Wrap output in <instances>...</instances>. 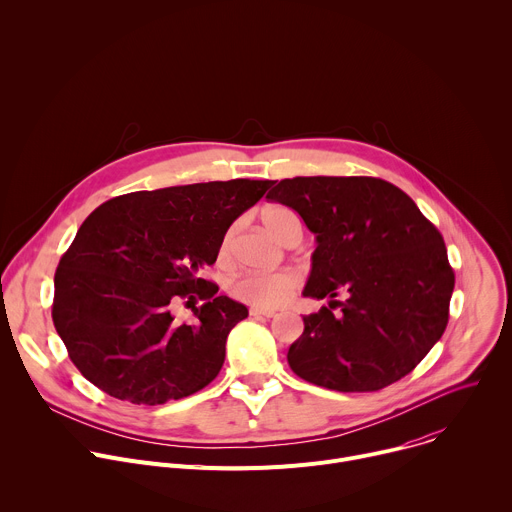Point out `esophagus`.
I'll list each match as a JSON object with an SVG mask.
<instances>
[{
  "label": "esophagus",
  "instance_id": "obj_1",
  "mask_svg": "<svg viewBox=\"0 0 512 512\" xmlns=\"http://www.w3.org/2000/svg\"><path fill=\"white\" fill-rule=\"evenodd\" d=\"M251 316H263V318H273L275 316V310H261V308H251L249 310Z\"/></svg>",
  "mask_w": 512,
  "mask_h": 512
}]
</instances>
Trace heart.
Returning <instances> with one entry per match:
<instances>
[{
  "instance_id": "b5f03b06",
  "label": "heart",
  "mask_w": 512,
  "mask_h": 512,
  "mask_svg": "<svg viewBox=\"0 0 512 512\" xmlns=\"http://www.w3.org/2000/svg\"><path fill=\"white\" fill-rule=\"evenodd\" d=\"M261 223L265 231L283 243L291 233L300 231V221L294 210H289L285 206H267L261 212ZM218 263L229 265L233 259V229L225 233L221 239V245H218ZM300 285V277L296 271L291 269H281L273 273H243L237 275L229 283V294L251 306V308H261V310H273L289 302V298L294 296V291Z\"/></svg>"
}]
</instances>
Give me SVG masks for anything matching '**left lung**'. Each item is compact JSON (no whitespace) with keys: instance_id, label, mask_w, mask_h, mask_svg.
I'll return each mask as SVG.
<instances>
[{"instance_id":"8db88e82","label":"left lung","mask_w":512,"mask_h":512,"mask_svg":"<svg viewBox=\"0 0 512 512\" xmlns=\"http://www.w3.org/2000/svg\"><path fill=\"white\" fill-rule=\"evenodd\" d=\"M267 198L294 208L316 235L304 296L330 298L304 316V334L287 352L291 371L342 393L379 391L409 375L450 318L456 277L440 231L381 178H287Z\"/></svg>"}]
</instances>
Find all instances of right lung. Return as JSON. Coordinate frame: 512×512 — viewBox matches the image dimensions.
Masks as SVG:
<instances>
[{"label": "right lung", "mask_w": 512, "mask_h": 512, "mask_svg": "<svg viewBox=\"0 0 512 512\" xmlns=\"http://www.w3.org/2000/svg\"><path fill=\"white\" fill-rule=\"evenodd\" d=\"M271 180L141 190L103 202L54 273L52 320L81 375L107 395L162 405L204 389L221 371L229 332L247 308L200 273ZM203 300L195 322L171 306Z\"/></svg>", "instance_id": "add662e5"}]
</instances>
